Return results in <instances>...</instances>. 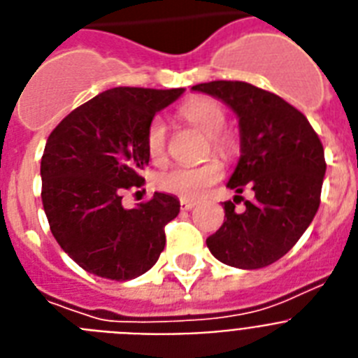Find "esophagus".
I'll use <instances>...</instances> for the list:
<instances>
[{
	"label": "esophagus",
	"mask_w": 358,
	"mask_h": 358,
	"mask_svg": "<svg viewBox=\"0 0 358 358\" xmlns=\"http://www.w3.org/2000/svg\"><path fill=\"white\" fill-rule=\"evenodd\" d=\"M180 206H182L184 211H191V209L196 206V202H193V200H180Z\"/></svg>",
	"instance_id": "1"
}]
</instances>
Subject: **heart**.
I'll use <instances>...</instances> for the list:
<instances>
[{
    "mask_svg": "<svg viewBox=\"0 0 358 358\" xmlns=\"http://www.w3.org/2000/svg\"><path fill=\"white\" fill-rule=\"evenodd\" d=\"M180 118L193 125L209 140L213 152L229 158L235 151V143L227 134L220 133L225 125V110L220 103L211 98H191L178 109ZM167 145V125L162 118H155L145 134L147 155L152 162L160 164L165 158ZM224 169L218 160H207L200 165L184 167L176 165L156 174L155 184L160 191L184 198V200H198L207 193V189L222 178Z\"/></svg>",
    "mask_w": 358,
    "mask_h": 358,
    "instance_id": "obj_1",
    "label": "heart"
}]
</instances>
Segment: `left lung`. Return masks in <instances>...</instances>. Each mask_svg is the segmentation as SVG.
Listing matches in <instances>:
<instances>
[{
	"label": "left lung",
	"mask_w": 358,
	"mask_h": 358,
	"mask_svg": "<svg viewBox=\"0 0 358 358\" xmlns=\"http://www.w3.org/2000/svg\"><path fill=\"white\" fill-rule=\"evenodd\" d=\"M193 91L224 101L238 118L240 158L227 187L233 200L254 191L245 209L224 202V224L207 238L216 260L238 269L276 262L304 235L320 206L324 147L304 114L245 82H209Z\"/></svg>",
	"instance_id": "1"
}]
</instances>
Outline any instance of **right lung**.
Masks as SVG:
<instances>
[{"mask_svg":"<svg viewBox=\"0 0 358 358\" xmlns=\"http://www.w3.org/2000/svg\"><path fill=\"white\" fill-rule=\"evenodd\" d=\"M182 94L184 89L116 87L80 105L50 133L41 202L59 248L85 271L123 282L160 258L178 198L156 191L149 202L125 209L122 194L143 185L147 127Z\"/></svg>","mask_w":358,"mask_h":358,"instance_id":"obj_1","label":"right lung"}]
</instances>
